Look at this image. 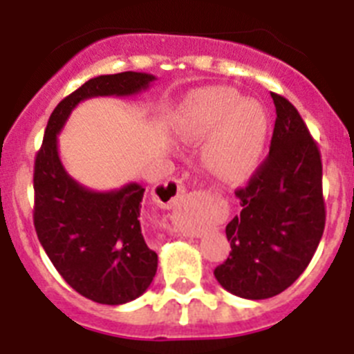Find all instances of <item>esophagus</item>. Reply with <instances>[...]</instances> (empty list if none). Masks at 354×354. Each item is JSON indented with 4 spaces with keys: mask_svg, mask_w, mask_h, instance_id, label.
Wrapping results in <instances>:
<instances>
[{
    "mask_svg": "<svg viewBox=\"0 0 354 354\" xmlns=\"http://www.w3.org/2000/svg\"><path fill=\"white\" fill-rule=\"evenodd\" d=\"M184 193L183 180L180 179H168L159 189V204L171 207L179 200V196Z\"/></svg>",
    "mask_w": 354,
    "mask_h": 354,
    "instance_id": "34e87169",
    "label": "esophagus"
}]
</instances>
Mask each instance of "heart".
I'll return each mask as SVG.
<instances>
[{
  "label": "heart",
  "instance_id": "1",
  "mask_svg": "<svg viewBox=\"0 0 354 354\" xmlns=\"http://www.w3.org/2000/svg\"><path fill=\"white\" fill-rule=\"evenodd\" d=\"M264 111L227 88L202 90L184 109L179 133L187 142L205 140L202 159L223 180L245 177L257 162L266 140Z\"/></svg>",
  "mask_w": 354,
  "mask_h": 354
}]
</instances>
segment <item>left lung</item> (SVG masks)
Instances as JSON below:
<instances>
[{
	"instance_id": "8db88e82",
	"label": "left lung",
	"mask_w": 354,
	"mask_h": 354,
	"mask_svg": "<svg viewBox=\"0 0 354 354\" xmlns=\"http://www.w3.org/2000/svg\"><path fill=\"white\" fill-rule=\"evenodd\" d=\"M277 108L268 158L237 189L241 214L225 232L232 252L214 270L223 289L246 299L273 298L298 280L324 232L323 162L298 109L271 93Z\"/></svg>"
}]
</instances>
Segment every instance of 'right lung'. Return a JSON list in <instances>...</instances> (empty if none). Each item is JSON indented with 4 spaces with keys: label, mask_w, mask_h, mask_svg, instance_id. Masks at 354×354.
<instances>
[{
    "label": "right lung",
    "mask_w": 354,
    "mask_h": 354,
    "mask_svg": "<svg viewBox=\"0 0 354 354\" xmlns=\"http://www.w3.org/2000/svg\"><path fill=\"white\" fill-rule=\"evenodd\" d=\"M156 77L120 72L88 80L51 113L35 158L33 223L40 245L65 282L102 305L133 301L149 289L158 253L147 246L140 225L145 187L136 183L113 192H92L65 171L58 133L81 101L102 95H136Z\"/></svg>",
    "instance_id": "1"
}]
</instances>
